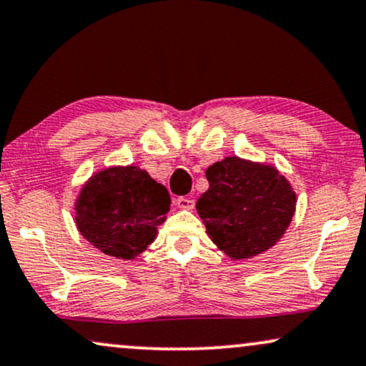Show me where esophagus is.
Masks as SVG:
<instances>
[{
	"instance_id": "esophagus-1",
	"label": "esophagus",
	"mask_w": 366,
	"mask_h": 366,
	"mask_svg": "<svg viewBox=\"0 0 366 366\" xmlns=\"http://www.w3.org/2000/svg\"><path fill=\"white\" fill-rule=\"evenodd\" d=\"M175 206L180 207V209H187V211H191V209H194V199H191V197H177V199H175Z\"/></svg>"
}]
</instances>
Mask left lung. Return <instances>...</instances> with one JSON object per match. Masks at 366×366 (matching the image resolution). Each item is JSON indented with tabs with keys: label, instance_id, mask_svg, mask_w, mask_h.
Here are the masks:
<instances>
[{
	"label": "left lung",
	"instance_id": "left-lung-1",
	"mask_svg": "<svg viewBox=\"0 0 366 366\" xmlns=\"http://www.w3.org/2000/svg\"><path fill=\"white\" fill-rule=\"evenodd\" d=\"M209 189L196 204L211 241L231 259H249L281 239L296 192L272 165L226 157L206 170Z\"/></svg>",
	"mask_w": 366,
	"mask_h": 366
}]
</instances>
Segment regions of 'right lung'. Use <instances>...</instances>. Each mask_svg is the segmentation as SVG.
<instances>
[{"instance_id":"1","label":"right lung","mask_w":366,"mask_h":366,"mask_svg":"<svg viewBox=\"0 0 366 366\" xmlns=\"http://www.w3.org/2000/svg\"><path fill=\"white\" fill-rule=\"evenodd\" d=\"M170 196L137 165L92 175L75 202L78 231L104 254L130 261L147 249L165 221Z\"/></svg>"}]
</instances>
